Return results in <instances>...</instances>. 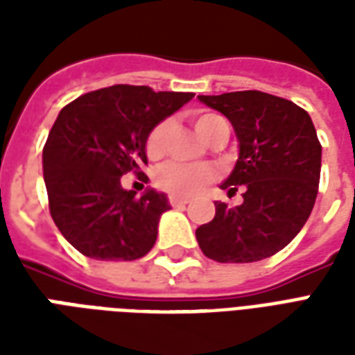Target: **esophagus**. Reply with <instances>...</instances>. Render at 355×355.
I'll use <instances>...</instances> for the list:
<instances>
[{"label":"esophagus","mask_w":355,"mask_h":355,"mask_svg":"<svg viewBox=\"0 0 355 355\" xmlns=\"http://www.w3.org/2000/svg\"><path fill=\"white\" fill-rule=\"evenodd\" d=\"M169 203L173 207H180V205H186V203H190L188 198H180V196H171Z\"/></svg>","instance_id":"obj_1"}]
</instances>
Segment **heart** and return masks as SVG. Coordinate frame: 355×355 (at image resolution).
I'll return each instance as SVG.
<instances>
[{"label":"heart","instance_id":"heart-1","mask_svg":"<svg viewBox=\"0 0 355 355\" xmlns=\"http://www.w3.org/2000/svg\"><path fill=\"white\" fill-rule=\"evenodd\" d=\"M196 131L201 139L209 142L215 137L216 132L228 127L226 119L218 114H198L193 117ZM171 121H159L154 129L150 131L146 139V154L150 159H159L165 152V140L169 135ZM211 169L203 165H186V163H167L162 169L157 171L155 182L165 192L173 196H190L198 188L207 182L211 178Z\"/></svg>","mask_w":355,"mask_h":355}]
</instances>
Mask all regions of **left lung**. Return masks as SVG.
I'll return each instance as SVG.
<instances>
[{
  "mask_svg": "<svg viewBox=\"0 0 355 355\" xmlns=\"http://www.w3.org/2000/svg\"><path fill=\"white\" fill-rule=\"evenodd\" d=\"M200 102L230 119L239 155L220 188L243 203L215 201V218L196 238L216 262H257L289 245L312 213L321 171V144L308 112L262 91L200 94Z\"/></svg>",
  "mask_w": 355,
  "mask_h": 355,
  "instance_id": "obj_1",
  "label": "left lung"
}]
</instances>
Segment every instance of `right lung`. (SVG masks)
<instances>
[{
  "instance_id": "1",
  "label": "right lung",
  "mask_w": 355,
  "mask_h": 355,
  "mask_svg": "<svg viewBox=\"0 0 355 355\" xmlns=\"http://www.w3.org/2000/svg\"><path fill=\"white\" fill-rule=\"evenodd\" d=\"M192 98L193 93L112 85L60 110L43 148V178L51 216L81 254L137 261L154 247L169 200L154 188L137 198L121 177L140 173L150 131Z\"/></svg>"
}]
</instances>
